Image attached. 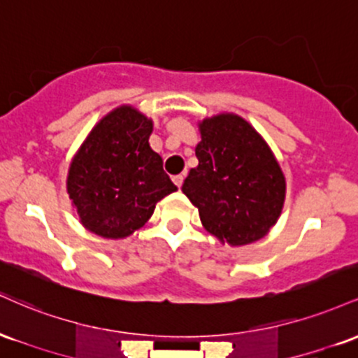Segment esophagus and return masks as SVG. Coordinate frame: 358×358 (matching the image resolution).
Returning <instances> with one entry per match:
<instances>
[{"instance_id":"34e87169","label":"esophagus","mask_w":358,"mask_h":358,"mask_svg":"<svg viewBox=\"0 0 358 358\" xmlns=\"http://www.w3.org/2000/svg\"><path fill=\"white\" fill-rule=\"evenodd\" d=\"M183 180H185L183 175H175V176H173V183H175L178 188L183 185Z\"/></svg>"}]
</instances>
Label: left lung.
<instances>
[{"label": "left lung", "instance_id": "left-lung-1", "mask_svg": "<svg viewBox=\"0 0 358 358\" xmlns=\"http://www.w3.org/2000/svg\"><path fill=\"white\" fill-rule=\"evenodd\" d=\"M202 141L182 190L199 208L205 231L220 242L245 245L269 232L281 215L286 180L268 143L237 114L199 124Z\"/></svg>", "mask_w": 358, "mask_h": 358}]
</instances>
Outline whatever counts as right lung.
<instances>
[{"label": "right lung", "instance_id": "right-lung-1", "mask_svg": "<svg viewBox=\"0 0 358 358\" xmlns=\"http://www.w3.org/2000/svg\"><path fill=\"white\" fill-rule=\"evenodd\" d=\"M151 119L121 106L82 143L69 168L67 192L87 231L104 239L131 236L176 190L162 156L151 150Z\"/></svg>", "mask_w": 358, "mask_h": 358}]
</instances>
